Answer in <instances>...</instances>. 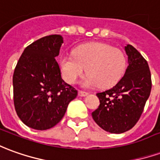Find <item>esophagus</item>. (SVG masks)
<instances>
[{
  "label": "esophagus",
  "instance_id": "1",
  "mask_svg": "<svg viewBox=\"0 0 160 160\" xmlns=\"http://www.w3.org/2000/svg\"><path fill=\"white\" fill-rule=\"evenodd\" d=\"M88 93L87 92H84V91H79V96L80 97H85V96L88 95Z\"/></svg>",
  "mask_w": 160,
  "mask_h": 160
}]
</instances>
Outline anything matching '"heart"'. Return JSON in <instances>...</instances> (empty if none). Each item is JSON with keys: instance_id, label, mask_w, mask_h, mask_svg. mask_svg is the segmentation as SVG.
<instances>
[{"instance_id": "b5f03b06", "label": "heart", "mask_w": 160, "mask_h": 160, "mask_svg": "<svg viewBox=\"0 0 160 160\" xmlns=\"http://www.w3.org/2000/svg\"><path fill=\"white\" fill-rule=\"evenodd\" d=\"M65 80L74 84L88 70L82 80L85 88H109L123 76L127 59L122 51L106 43H89L78 47L74 54L66 53L60 61Z\"/></svg>"}]
</instances>
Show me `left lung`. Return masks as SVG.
I'll return each instance as SVG.
<instances>
[{"label":"left lung","instance_id":"1","mask_svg":"<svg viewBox=\"0 0 160 160\" xmlns=\"http://www.w3.org/2000/svg\"><path fill=\"white\" fill-rule=\"evenodd\" d=\"M125 51L128 57V67L124 76L113 88L96 94L100 104L92 112L99 127L117 134L136 125L152 89L147 61L132 45L127 44Z\"/></svg>","mask_w":160,"mask_h":160}]
</instances>
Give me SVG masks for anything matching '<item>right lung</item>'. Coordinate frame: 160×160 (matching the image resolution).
Here are the masks:
<instances>
[{
	"mask_svg": "<svg viewBox=\"0 0 160 160\" xmlns=\"http://www.w3.org/2000/svg\"><path fill=\"white\" fill-rule=\"evenodd\" d=\"M63 43L59 34L45 36L28 46L13 76L15 111L26 126L47 130L60 122L78 92L61 78L56 58Z\"/></svg>",
	"mask_w": 160,
	"mask_h": 160,
	"instance_id": "obj_1",
	"label": "right lung"
}]
</instances>
